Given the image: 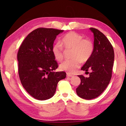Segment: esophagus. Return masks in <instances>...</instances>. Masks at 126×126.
<instances>
[{
  "mask_svg": "<svg viewBox=\"0 0 126 126\" xmlns=\"http://www.w3.org/2000/svg\"><path fill=\"white\" fill-rule=\"evenodd\" d=\"M66 76H67V77H73L74 76L73 75H70V74H66Z\"/></svg>",
  "mask_w": 126,
  "mask_h": 126,
  "instance_id": "esophagus-1",
  "label": "esophagus"
}]
</instances>
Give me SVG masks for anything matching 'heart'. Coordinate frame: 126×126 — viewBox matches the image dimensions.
Here are the masks:
<instances>
[{
    "instance_id": "1",
    "label": "heart",
    "mask_w": 126,
    "mask_h": 126,
    "mask_svg": "<svg viewBox=\"0 0 126 126\" xmlns=\"http://www.w3.org/2000/svg\"><path fill=\"white\" fill-rule=\"evenodd\" d=\"M62 44L66 49H73L72 60H66L60 65L62 70L71 74L75 72L81 65V61L84 62L92 55L94 44L90 39L83 38L81 34L75 32H69L63 36ZM52 52L56 60L61 62L63 60V47L59 43L52 46Z\"/></svg>"
}]
</instances>
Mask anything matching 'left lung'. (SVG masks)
<instances>
[{
	"label": "left lung",
	"instance_id": "left-lung-1",
	"mask_svg": "<svg viewBox=\"0 0 126 126\" xmlns=\"http://www.w3.org/2000/svg\"><path fill=\"white\" fill-rule=\"evenodd\" d=\"M94 34V51L90 58L87 61L81 70L89 72V76L78 75L81 83L76 89L77 95L85 100H91L100 96L107 87L112 74L114 52L108 38L101 31L90 28Z\"/></svg>",
	"mask_w": 126,
	"mask_h": 126
}]
</instances>
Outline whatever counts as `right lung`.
I'll use <instances>...</instances> for the list:
<instances>
[{
  "instance_id": "obj_1",
  "label": "right lung",
  "mask_w": 126,
  "mask_h": 126,
  "mask_svg": "<svg viewBox=\"0 0 126 126\" xmlns=\"http://www.w3.org/2000/svg\"><path fill=\"white\" fill-rule=\"evenodd\" d=\"M63 30L40 28L29 33L17 53L19 76L24 88L39 100L54 95L57 83L66 77L64 71L54 72L58 63L52 52L53 43Z\"/></svg>"
}]
</instances>
